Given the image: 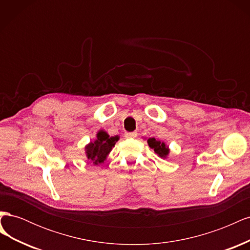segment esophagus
Masks as SVG:
<instances>
[{"label":"esophagus","mask_w":250,"mask_h":250,"mask_svg":"<svg viewBox=\"0 0 250 250\" xmlns=\"http://www.w3.org/2000/svg\"><path fill=\"white\" fill-rule=\"evenodd\" d=\"M138 135L137 132H126L125 133V138H128V139H131V138H135Z\"/></svg>","instance_id":"esophagus-1"}]
</instances>
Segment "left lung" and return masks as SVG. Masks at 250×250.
<instances>
[{"instance_id": "obj_1", "label": "left lung", "mask_w": 250, "mask_h": 250, "mask_svg": "<svg viewBox=\"0 0 250 250\" xmlns=\"http://www.w3.org/2000/svg\"><path fill=\"white\" fill-rule=\"evenodd\" d=\"M148 145L151 149L154 150V152L160 156L162 158H166L168 156L170 150H169V147L166 145V144L164 142H161V141H157L155 140L154 138H150L148 139L147 141Z\"/></svg>"}]
</instances>
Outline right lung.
Masks as SVG:
<instances>
[{
    "label": "right lung",
    "instance_id": "add662e5",
    "mask_svg": "<svg viewBox=\"0 0 250 250\" xmlns=\"http://www.w3.org/2000/svg\"><path fill=\"white\" fill-rule=\"evenodd\" d=\"M118 141V135H116V137H109L107 132H105L104 130L98 131L97 139L85 146V154L87 160L92 162L94 165L104 163L112 147H115V144Z\"/></svg>",
    "mask_w": 250,
    "mask_h": 250
}]
</instances>
